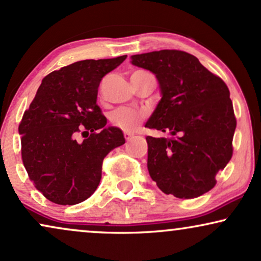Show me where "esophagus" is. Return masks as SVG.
<instances>
[{"instance_id": "1", "label": "esophagus", "mask_w": 261, "mask_h": 261, "mask_svg": "<svg viewBox=\"0 0 261 261\" xmlns=\"http://www.w3.org/2000/svg\"><path fill=\"white\" fill-rule=\"evenodd\" d=\"M134 134L133 133H129V132H124V138L125 140H130L132 138H133Z\"/></svg>"}]
</instances>
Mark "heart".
I'll return each instance as SVG.
<instances>
[{
  "mask_svg": "<svg viewBox=\"0 0 261 261\" xmlns=\"http://www.w3.org/2000/svg\"><path fill=\"white\" fill-rule=\"evenodd\" d=\"M144 115L140 111L128 108H120L110 116L111 123L122 130L130 132L137 129L143 121Z\"/></svg>",
  "mask_w": 261,
  "mask_h": 261,
  "instance_id": "1",
  "label": "heart"
}]
</instances>
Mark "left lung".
<instances>
[{
	"mask_svg": "<svg viewBox=\"0 0 261 261\" xmlns=\"http://www.w3.org/2000/svg\"><path fill=\"white\" fill-rule=\"evenodd\" d=\"M132 64L155 73L161 100L145 127L170 138L146 137L147 169L161 191L195 198L215 186L232 157L236 117L227 86L182 50L132 56Z\"/></svg>",
	"mask_w": 261,
	"mask_h": 261,
	"instance_id": "1",
	"label": "left lung"
}]
</instances>
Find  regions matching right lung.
<instances>
[{
	"label": "right lung",
	"mask_w": 261,
	"mask_h": 261,
	"mask_svg": "<svg viewBox=\"0 0 261 261\" xmlns=\"http://www.w3.org/2000/svg\"><path fill=\"white\" fill-rule=\"evenodd\" d=\"M125 58L81 60L48 73L24 112L22 163L35 188L53 203L72 205L92 196L102 160L124 144L120 128L106 125L96 95L102 77ZM81 131L87 137L77 142Z\"/></svg>",
	"instance_id": "add662e5"
}]
</instances>
